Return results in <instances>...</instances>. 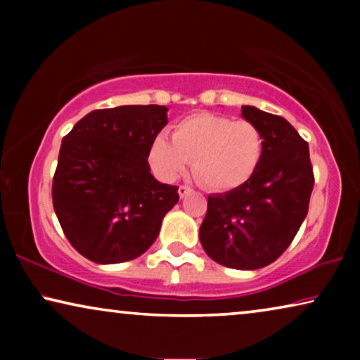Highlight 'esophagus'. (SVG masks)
I'll list each match as a JSON object with an SVG mask.
<instances>
[{"mask_svg":"<svg viewBox=\"0 0 360 360\" xmlns=\"http://www.w3.org/2000/svg\"><path fill=\"white\" fill-rule=\"evenodd\" d=\"M191 193V188L188 185H180L179 186V195H180V198H185L186 195H190Z\"/></svg>","mask_w":360,"mask_h":360,"instance_id":"esophagus-1","label":"esophagus"}]
</instances>
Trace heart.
I'll return each instance as SVG.
<instances>
[{
	"label": "heart",
	"mask_w": 360,
	"mask_h": 360,
	"mask_svg": "<svg viewBox=\"0 0 360 360\" xmlns=\"http://www.w3.org/2000/svg\"><path fill=\"white\" fill-rule=\"evenodd\" d=\"M264 134L254 122L201 112L181 120L172 139L152 141L149 162L160 179L175 180L193 160L195 179L211 191H231L252 179L264 157Z\"/></svg>",
	"instance_id": "1"
}]
</instances>
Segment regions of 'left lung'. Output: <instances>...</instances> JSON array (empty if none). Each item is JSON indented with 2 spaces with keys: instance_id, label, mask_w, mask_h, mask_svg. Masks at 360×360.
Returning a JSON list of instances; mask_svg holds the SVG:
<instances>
[{
  "instance_id": "1",
  "label": "left lung",
  "mask_w": 360,
  "mask_h": 360,
  "mask_svg": "<svg viewBox=\"0 0 360 360\" xmlns=\"http://www.w3.org/2000/svg\"><path fill=\"white\" fill-rule=\"evenodd\" d=\"M264 134V157L252 179L208 196L200 240L214 262L254 270L282 255L308 214L314 175L308 142L282 116L243 106Z\"/></svg>"
}]
</instances>
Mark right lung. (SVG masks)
<instances>
[{
	"label": "right lung",
	"mask_w": 360,
	"mask_h": 360,
	"mask_svg": "<svg viewBox=\"0 0 360 360\" xmlns=\"http://www.w3.org/2000/svg\"><path fill=\"white\" fill-rule=\"evenodd\" d=\"M159 105L95 110L63 137L52 180V203L77 252L96 264H120L150 248L179 186L150 174V144L167 124Z\"/></svg>",
	"instance_id": "obj_1"
}]
</instances>
